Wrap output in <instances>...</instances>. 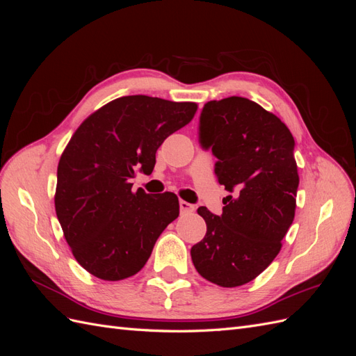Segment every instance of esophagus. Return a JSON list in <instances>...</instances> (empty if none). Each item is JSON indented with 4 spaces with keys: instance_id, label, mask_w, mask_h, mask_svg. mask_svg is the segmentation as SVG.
Returning <instances> with one entry per match:
<instances>
[{
    "instance_id": "obj_1",
    "label": "esophagus",
    "mask_w": 356,
    "mask_h": 356,
    "mask_svg": "<svg viewBox=\"0 0 356 356\" xmlns=\"http://www.w3.org/2000/svg\"><path fill=\"white\" fill-rule=\"evenodd\" d=\"M179 209H181L182 213H190V212L195 211V204H191L186 200H179Z\"/></svg>"
}]
</instances>
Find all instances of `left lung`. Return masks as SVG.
<instances>
[{
    "label": "left lung",
    "mask_w": 356,
    "mask_h": 356,
    "mask_svg": "<svg viewBox=\"0 0 356 356\" xmlns=\"http://www.w3.org/2000/svg\"><path fill=\"white\" fill-rule=\"evenodd\" d=\"M199 141L218 159L215 175L230 195L222 199L221 215L197 209L207 234L191 248V260L207 281L241 286L275 260L293 224L294 138L281 118L257 102L230 96L204 104Z\"/></svg>",
    "instance_id": "1"
}]
</instances>
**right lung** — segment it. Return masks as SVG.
Wrapping results in <instances>:
<instances>
[{
	"label": "right lung",
	"mask_w": 356,
	"mask_h": 356,
	"mask_svg": "<svg viewBox=\"0 0 356 356\" xmlns=\"http://www.w3.org/2000/svg\"><path fill=\"white\" fill-rule=\"evenodd\" d=\"M195 102L145 95L117 98L74 132L58 165L55 208L79 264L104 281L136 275L179 215L170 191H132L139 168L152 174L165 139L191 122Z\"/></svg>",
	"instance_id": "1"
}]
</instances>
